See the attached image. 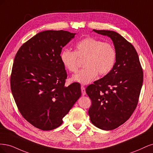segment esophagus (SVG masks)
Wrapping results in <instances>:
<instances>
[{
	"label": "esophagus",
	"instance_id": "obj_1",
	"mask_svg": "<svg viewBox=\"0 0 153 153\" xmlns=\"http://www.w3.org/2000/svg\"><path fill=\"white\" fill-rule=\"evenodd\" d=\"M81 92H82V96H85L86 95V90H85V88L83 86H81Z\"/></svg>",
	"mask_w": 153,
	"mask_h": 153
}]
</instances>
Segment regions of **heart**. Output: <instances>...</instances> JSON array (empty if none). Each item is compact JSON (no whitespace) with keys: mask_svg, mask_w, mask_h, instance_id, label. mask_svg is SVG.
Returning a JSON list of instances; mask_svg holds the SVG:
<instances>
[{"mask_svg":"<svg viewBox=\"0 0 153 153\" xmlns=\"http://www.w3.org/2000/svg\"><path fill=\"white\" fill-rule=\"evenodd\" d=\"M117 53L112 44L103 42L93 37H86L78 42L76 51L65 49L60 54V60L65 69L75 73L79 68V58L85 59L84 67L71 78L72 81L82 85L94 81L98 74L105 76L114 68Z\"/></svg>","mask_w":153,"mask_h":153,"instance_id":"1","label":"heart"}]
</instances>
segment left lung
<instances>
[{"mask_svg":"<svg viewBox=\"0 0 153 153\" xmlns=\"http://www.w3.org/2000/svg\"><path fill=\"white\" fill-rule=\"evenodd\" d=\"M93 31L111 39L117 57L112 70L86 88L91 100L88 114L98 128L112 130L125 123L135 109L143 83L142 68L135 48L120 34Z\"/></svg>","mask_w":153,"mask_h":153,"instance_id":"1","label":"left lung"}]
</instances>
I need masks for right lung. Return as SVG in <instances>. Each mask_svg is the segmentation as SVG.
Instances as JSON below:
<instances>
[{
    "instance_id": "add662e5",
    "label": "right lung",
    "mask_w": 153,
    "mask_h": 153,
    "mask_svg": "<svg viewBox=\"0 0 153 153\" xmlns=\"http://www.w3.org/2000/svg\"><path fill=\"white\" fill-rule=\"evenodd\" d=\"M75 35L64 30L39 32L23 44L14 58L13 96L23 117L39 129L60 126L81 95L80 84L65 86L67 75L60 60L62 48Z\"/></svg>"
}]
</instances>
